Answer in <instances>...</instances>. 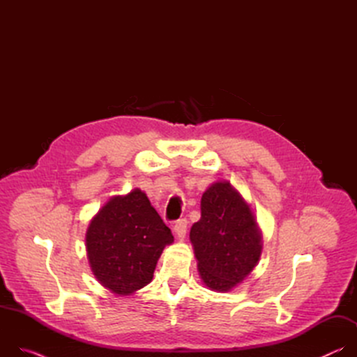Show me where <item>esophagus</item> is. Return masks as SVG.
Returning <instances> with one entry per match:
<instances>
[{
	"label": "esophagus",
	"instance_id": "obj_1",
	"mask_svg": "<svg viewBox=\"0 0 357 357\" xmlns=\"http://www.w3.org/2000/svg\"><path fill=\"white\" fill-rule=\"evenodd\" d=\"M186 229H188V220L186 219L178 220L174 226V231H175L178 238H183L186 236Z\"/></svg>",
	"mask_w": 357,
	"mask_h": 357
}]
</instances>
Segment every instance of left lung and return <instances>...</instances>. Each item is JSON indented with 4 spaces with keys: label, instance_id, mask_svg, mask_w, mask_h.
<instances>
[{
    "label": "left lung",
    "instance_id": "1",
    "mask_svg": "<svg viewBox=\"0 0 357 357\" xmlns=\"http://www.w3.org/2000/svg\"><path fill=\"white\" fill-rule=\"evenodd\" d=\"M200 212L189 234L200 278L212 291H231L260 260L263 241L256 218L227 181L205 190Z\"/></svg>",
    "mask_w": 357,
    "mask_h": 357
}]
</instances>
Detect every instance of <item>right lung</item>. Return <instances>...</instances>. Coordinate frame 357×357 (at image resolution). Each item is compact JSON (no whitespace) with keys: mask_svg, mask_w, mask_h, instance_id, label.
Here are the masks:
<instances>
[{"mask_svg":"<svg viewBox=\"0 0 357 357\" xmlns=\"http://www.w3.org/2000/svg\"><path fill=\"white\" fill-rule=\"evenodd\" d=\"M172 243L171 229L138 188L112 197L86 233L94 277L117 295H130L149 284L162 250Z\"/></svg>","mask_w":357,"mask_h":357,"instance_id":"1","label":"right lung"}]
</instances>
